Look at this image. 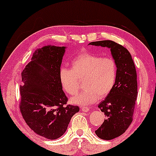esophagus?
Masks as SVG:
<instances>
[{
    "label": "esophagus",
    "instance_id": "1",
    "mask_svg": "<svg viewBox=\"0 0 156 156\" xmlns=\"http://www.w3.org/2000/svg\"><path fill=\"white\" fill-rule=\"evenodd\" d=\"M81 109L82 111H83V112H88V111H90V109H89L88 107H81Z\"/></svg>",
    "mask_w": 156,
    "mask_h": 156
}]
</instances>
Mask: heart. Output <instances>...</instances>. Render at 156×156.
I'll use <instances>...</instances> for the list:
<instances>
[{"label": "heart", "mask_w": 156, "mask_h": 156, "mask_svg": "<svg viewBox=\"0 0 156 156\" xmlns=\"http://www.w3.org/2000/svg\"><path fill=\"white\" fill-rule=\"evenodd\" d=\"M118 75V64L112 57H103L92 52H82L71 62V69L61 68L59 79L65 92L75 95L83 80L84 90L71 99L76 105L87 106L103 98L112 92Z\"/></svg>", "instance_id": "b5f03b06"}]
</instances>
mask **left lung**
Segmentation results:
<instances>
[{
  "label": "left lung",
  "mask_w": 156,
  "mask_h": 156,
  "mask_svg": "<svg viewBox=\"0 0 156 156\" xmlns=\"http://www.w3.org/2000/svg\"><path fill=\"white\" fill-rule=\"evenodd\" d=\"M90 45L108 47L118 64V75L112 92L98 104V108L107 117L95 130L98 138L112 140L123 134L133 120L138 84L136 66L129 51L112 41H100Z\"/></svg>",
  "instance_id": "1"
}]
</instances>
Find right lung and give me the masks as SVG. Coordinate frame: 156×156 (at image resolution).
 <instances>
[{
    "label": "right lung",
    "instance_id": "right-lung-1",
    "mask_svg": "<svg viewBox=\"0 0 156 156\" xmlns=\"http://www.w3.org/2000/svg\"><path fill=\"white\" fill-rule=\"evenodd\" d=\"M64 47L46 46L34 52L22 73L19 108L23 119L39 136L57 139L66 132L72 117L79 111L68 104L59 72Z\"/></svg>",
    "mask_w": 156,
    "mask_h": 156
}]
</instances>
